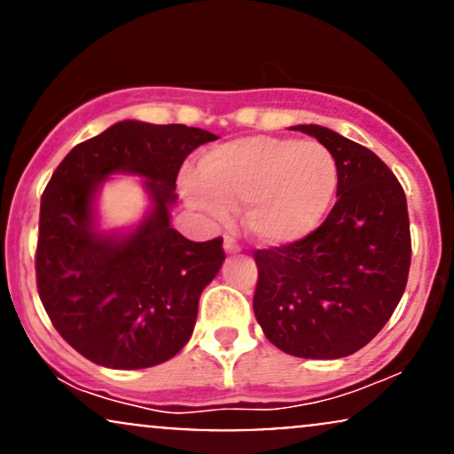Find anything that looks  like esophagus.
Returning <instances> with one entry per match:
<instances>
[{
    "label": "esophagus",
    "instance_id": "esophagus-1",
    "mask_svg": "<svg viewBox=\"0 0 454 454\" xmlns=\"http://www.w3.org/2000/svg\"><path fill=\"white\" fill-rule=\"evenodd\" d=\"M223 249H226V254H237V252H241V245L237 243V239L226 237L223 239Z\"/></svg>",
    "mask_w": 454,
    "mask_h": 454
}]
</instances>
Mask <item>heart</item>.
Returning a JSON list of instances; mask_svg holds the SVG:
<instances>
[{"label": "heart", "mask_w": 454, "mask_h": 454, "mask_svg": "<svg viewBox=\"0 0 454 454\" xmlns=\"http://www.w3.org/2000/svg\"><path fill=\"white\" fill-rule=\"evenodd\" d=\"M337 181V160L322 143L249 137L209 151L200 181L187 184V196L215 220L243 205L245 231L258 243L279 247L320 226Z\"/></svg>", "instance_id": "b5f03b06"}]
</instances>
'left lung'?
I'll return each mask as SVG.
<instances>
[{
    "label": "left lung",
    "instance_id": "1",
    "mask_svg": "<svg viewBox=\"0 0 454 454\" xmlns=\"http://www.w3.org/2000/svg\"><path fill=\"white\" fill-rule=\"evenodd\" d=\"M293 129L335 155L337 202L301 241L256 249L254 314L267 340L301 358H341L382 331L408 284V202L393 170L322 126Z\"/></svg>",
    "mask_w": 454,
    "mask_h": 454
}]
</instances>
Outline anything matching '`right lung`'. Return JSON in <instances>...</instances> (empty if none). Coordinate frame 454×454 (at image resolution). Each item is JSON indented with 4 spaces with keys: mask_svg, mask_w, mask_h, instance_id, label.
Returning <instances> with one entry per match:
<instances>
[{
    "mask_svg": "<svg viewBox=\"0 0 454 454\" xmlns=\"http://www.w3.org/2000/svg\"><path fill=\"white\" fill-rule=\"evenodd\" d=\"M215 134L179 123L119 121L61 160L40 200L35 281L46 314L91 363L145 369L192 337L198 299L223 258L222 237L194 243L170 226L187 155ZM148 179L154 211L129 235L92 226V198L108 174Z\"/></svg>",
    "mask_w": 454,
    "mask_h": 454,
    "instance_id": "right-lung-1",
    "label": "right lung"
}]
</instances>
